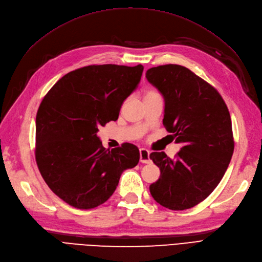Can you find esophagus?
I'll use <instances>...</instances> for the list:
<instances>
[{"label":"esophagus","instance_id":"esophagus-1","mask_svg":"<svg viewBox=\"0 0 262 262\" xmlns=\"http://www.w3.org/2000/svg\"><path fill=\"white\" fill-rule=\"evenodd\" d=\"M140 162L147 164L150 162L149 160V152L146 148H141L140 149Z\"/></svg>","mask_w":262,"mask_h":262}]
</instances>
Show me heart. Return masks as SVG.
Listing matches in <instances>:
<instances>
[{
	"mask_svg": "<svg viewBox=\"0 0 262 262\" xmlns=\"http://www.w3.org/2000/svg\"><path fill=\"white\" fill-rule=\"evenodd\" d=\"M153 93H155V92H147V93H146V95H148V94H153Z\"/></svg>",
	"mask_w": 262,
	"mask_h": 262,
	"instance_id": "obj_1",
	"label": "heart"
}]
</instances>
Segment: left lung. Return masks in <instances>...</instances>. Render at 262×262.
<instances>
[{
    "label": "left lung",
    "instance_id": "8db88e82",
    "mask_svg": "<svg viewBox=\"0 0 262 262\" xmlns=\"http://www.w3.org/2000/svg\"><path fill=\"white\" fill-rule=\"evenodd\" d=\"M145 76L164 96V126L182 144L175 160L164 152L150 153L161 176L149 192L167 209L193 208L216 188L231 162V116L220 93L185 67L160 66Z\"/></svg>",
    "mask_w": 262,
    "mask_h": 262
}]
</instances>
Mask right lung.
I'll list each match as a JSON object with an SVG mask.
<instances>
[{
  "mask_svg": "<svg viewBox=\"0 0 262 262\" xmlns=\"http://www.w3.org/2000/svg\"><path fill=\"white\" fill-rule=\"evenodd\" d=\"M143 66H89L66 74L43 97L36 117L37 166L53 193L71 207L89 210L106 202L123 170L136 167L131 143L105 148L97 132L116 121L137 89Z\"/></svg>",
  "mask_w": 262,
  "mask_h": 262,
  "instance_id": "1",
  "label": "right lung"
}]
</instances>
